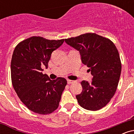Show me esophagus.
Returning <instances> with one entry per match:
<instances>
[{"instance_id": "1", "label": "esophagus", "mask_w": 134, "mask_h": 134, "mask_svg": "<svg viewBox=\"0 0 134 134\" xmlns=\"http://www.w3.org/2000/svg\"><path fill=\"white\" fill-rule=\"evenodd\" d=\"M74 82H75V81H72V80H69V79L67 80V83H68L69 84H72V83H74Z\"/></svg>"}]
</instances>
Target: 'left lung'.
Here are the masks:
<instances>
[{
  "label": "left lung",
  "mask_w": 134,
  "mask_h": 134,
  "mask_svg": "<svg viewBox=\"0 0 134 134\" xmlns=\"http://www.w3.org/2000/svg\"><path fill=\"white\" fill-rule=\"evenodd\" d=\"M79 51L82 62L93 75L92 82L82 81V93L77 95L79 105L91 111L105 107L114 96L121 74V64L116 46L108 38L87 33L65 39Z\"/></svg>",
  "instance_id": "left-lung-1"
}]
</instances>
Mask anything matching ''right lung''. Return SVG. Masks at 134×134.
<instances>
[{
  "mask_svg": "<svg viewBox=\"0 0 134 134\" xmlns=\"http://www.w3.org/2000/svg\"><path fill=\"white\" fill-rule=\"evenodd\" d=\"M64 39L50 40L31 36L19 43L14 50L10 64L12 84L21 101L31 111L40 115L52 113L58 108L67 85L65 78L50 79L43 74L52 53Z\"/></svg>",
  "mask_w": 134,
  "mask_h": 134,
  "instance_id": "obj_1",
  "label": "right lung"
}]
</instances>
